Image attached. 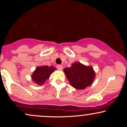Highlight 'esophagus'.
Returning a JSON list of instances; mask_svg holds the SVG:
<instances>
[{
	"mask_svg": "<svg viewBox=\"0 0 127 127\" xmlns=\"http://www.w3.org/2000/svg\"><path fill=\"white\" fill-rule=\"evenodd\" d=\"M57 68L59 70H63V66L62 65H57Z\"/></svg>",
	"mask_w": 127,
	"mask_h": 127,
	"instance_id": "esophagus-1",
	"label": "esophagus"
}]
</instances>
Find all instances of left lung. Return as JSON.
I'll use <instances>...</instances> for the list:
<instances>
[{
    "instance_id": "1",
    "label": "left lung",
    "mask_w": 127,
    "mask_h": 127,
    "mask_svg": "<svg viewBox=\"0 0 127 127\" xmlns=\"http://www.w3.org/2000/svg\"><path fill=\"white\" fill-rule=\"evenodd\" d=\"M65 76L70 85L77 90H84L91 86L95 78V73L91 65L75 62L70 67L64 68Z\"/></svg>"
}]
</instances>
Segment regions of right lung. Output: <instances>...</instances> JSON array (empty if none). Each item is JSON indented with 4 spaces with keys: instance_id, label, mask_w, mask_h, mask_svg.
<instances>
[{
    "instance_id": "obj_1",
    "label": "right lung",
    "mask_w": 127,
    "mask_h": 127,
    "mask_svg": "<svg viewBox=\"0 0 127 127\" xmlns=\"http://www.w3.org/2000/svg\"><path fill=\"white\" fill-rule=\"evenodd\" d=\"M55 70H56V68L53 65L37 67L31 76L32 81L38 85H43L46 80L49 79L51 73L54 72Z\"/></svg>"
}]
</instances>
